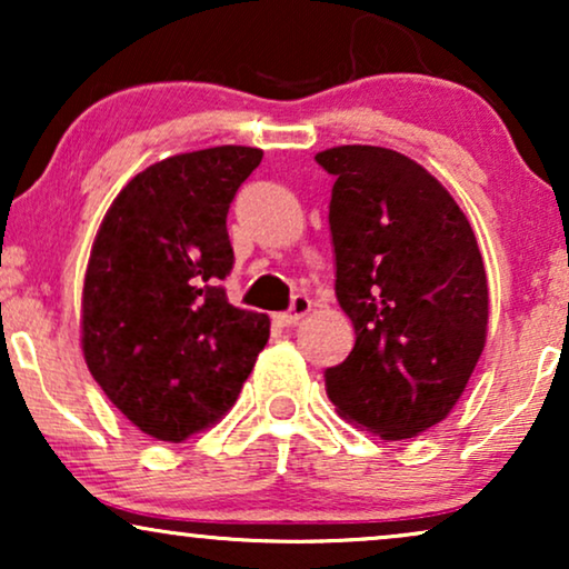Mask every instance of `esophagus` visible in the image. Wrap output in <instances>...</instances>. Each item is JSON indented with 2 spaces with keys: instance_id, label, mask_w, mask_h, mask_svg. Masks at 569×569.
Listing matches in <instances>:
<instances>
[{
  "instance_id": "34e87169",
  "label": "esophagus",
  "mask_w": 569,
  "mask_h": 569,
  "mask_svg": "<svg viewBox=\"0 0 569 569\" xmlns=\"http://www.w3.org/2000/svg\"><path fill=\"white\" fill-rule=\"evenodd\" d=\"M310 308H313V302H310V298H306V295H295L290 310H284V313H279L274 318H277L279 326H295V323H300L302 318L310 313Z\"/></svg>"
}]
</instances>
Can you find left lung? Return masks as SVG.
I'll list each match as a JSON object with an SVG mask.
<instances>
[{"label": "left lung", "instance_id": "obj_1", "mask_svg": "<svg viewBox=\"0 0 569 569\" xmlns=\"http://www.w3.org/2000/svg\"><path fill=\"white\" fill-rule=\"evenodd\" d=\"M329 224L337 300L355 347L326 370V393L349 422L407 440L461 399L487 341L489 290L461 207L419 162L370 144L331 147Z\"/></svg>", "mask_w": 569, "mask_h": 569}]
</instances>
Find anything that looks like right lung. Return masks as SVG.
Instances as JSON below:
<instances>
[{
  "mask_svg": "<svg viewBox=\"0 0 569 569\" xmlns=\"http://www.w3.org/2000/svg\"><path fill=\"white\" fill-rule=\"evenodd\" d=\"M263 158L222 144L173 154L123 186L82 287L84 362L116 409L181 442L236 403L269 341V318L230 306L228 209Z\"/></svg>",
  "mask_w": 569,
  "mask_h": 569,
  "instance_id": "1",
  "label": "right lung"
}]
</instances>
